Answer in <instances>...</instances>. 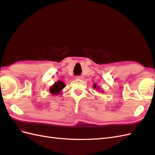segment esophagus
<instances>
[{
    "label": "esophagus",
    "mask_w": 155,
    "mask_h": 155,
    "mask_svg": "<svg viewBox=\"0 0 155 155\" xmlns=\"http://www.w3.org/2000/svg\"><path fill=\"white\" fill-rule=\"evenodd\" d=\"M76 78L77 79H83V76H76Z\"/></svg>",
    "instance_id": "34e87169"
}]
</instances>
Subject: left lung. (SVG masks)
Wrapping results in <instances>:
<instances>
[{
  "mask_svg": "<svg viewBox=\"0 0 155 155\" xmlns=\"http://www.w3.org/2000/svg\"><path fill=\"white\" fill-rule=\"evenodd\" d=\"M96 84H94V88H96Z\"/></svg>",
  "mask_w": 155,
  "mask_h": 155,
  "instance_id": "left-lung-1",
  "label": "left lung"
}]
</instances>
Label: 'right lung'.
<instances>
[{"label":"right lung","instance_id":"add662e5","mask_svg":"<svg viewBox=\"0 0 155 155\" xmlns=\"http://www.w3.org/2000/svg\"><path fill=\"white\" fill-rule=\"evenodd\" d=\"M65 87L64 83L63 81H58L54 83V85L50 87V93L53 94H58L60 91Z\"/></svg>","mask_w":155,"mask_h":155}]
</instances>
